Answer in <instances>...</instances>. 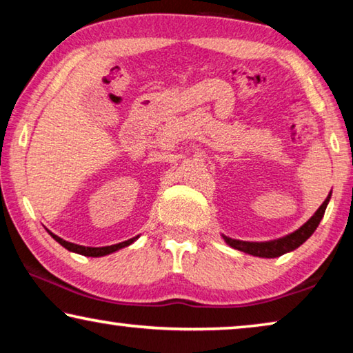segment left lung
Segmentation results:
<instances>
[{
	"instance_id": "1",
	"label": "left lung",
	"mask_w": 353,
	"mask_h": 353,
	"mask_svg": "<svg viewBox=\"0 0 353 353\" xmlns=\"http://www.w3.org/2000/svg\"><path fill=\"white\" fill-rule=\"evenodd\" d=\"M330 198H331V193L328 194L327 199H325L322 206L317 209V212H315L301 228H298L296 231H293V233L287 234L285 238L268 241V243H247V241L231 239V238H227V236H223L225 243L233 247V249L245 252V254H250L254 256H261V259H276V256H281L283 254H287V252L298 249L299 245L306 243V241L311 238L314 231L317 230L320 220L323 217Z\"/></svg>"
}]
</instances>
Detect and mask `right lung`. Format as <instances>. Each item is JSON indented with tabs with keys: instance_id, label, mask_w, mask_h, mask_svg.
<instances>
[{
	"instance_id": "1",
	"label": "right lung",
	"mask_w": 353,
	"mask_h": 353,
	"mask_svg": "<svg viewBox=\"0 0 353 353\" xmlns=\"http://www.w3.org/2000/svg\"><path fill=\"white\" fill-rule=\"evenodd\" d=\"M50 233V231H49ZM52 238H54L57 243L61 244L65 249H68L70 252H76V254H81V255H85V256H104V255H109L112 254V252L119 250V249H123V247L130 245L131 243H134L136 239H138V236L136 238H131L128 241H123V243H119V244H114V245H106V247H85V245H79V244H72V243H68V241L59 238V236L50 233Z\"/></svg>"
}]
</instances>
